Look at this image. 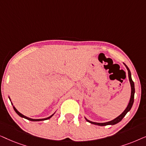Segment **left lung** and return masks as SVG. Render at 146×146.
Here are the masks:
<instances>
[{
  "label": "left lung",
  "instance_id": "obj_1",
  "mask_svg": "<svg viewBox=\"0 0 146 146\" xmlns=\"http://www.w3.org/2000/svg\"><path fill=\"white\" fill-rule=\"evenodd\" d=\"M124 64V63H123ZM125 67H126V68L127 70V72H128V77H129V82H130V84H131V98H130V100H129V102L128 104V105H127V106L126 108L124 111H123L122 113L120 114L119 115L118 117H117L116 118H115L114 119H113V120L111 121H108V122H105V123H97V122H93V121H91L88 120V119H86L87 121H88V122L92 123V124H95V125H100V126H104V125H114V124H116L118 122H119L121 119L123 118V117L125 116V114L128 112V111L130 110L131 107H132L133 106V101H134V94H135V88H134V83H133V82L132 80V79H131V72H130V70H129V69L128 68V67L125 64Z\"/></svg>",
  "mask_w": 146,
  "mask_h": 146
}]
</instances>
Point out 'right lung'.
<instances>
[{
	"label": "right lung",
	"instance_id": "add662e5",
	"mask_svg": "<svg viewBox=\"0 0 146 146\" xmlns=\"http://www.w3.org/2000/svg\"><path fill=\"white\" fill-rule=\"evenodd\" d=\"M9 99H10V98H9ZM10 100H11V99H10ZM13 108H14V110H15V111H16V113H17V114L19 115V116H21V117H24V118H25V119H29V120H30V121H43V120H46V119H48L50 118V117H51L52 116V115H54V114H52V115H50V117H46V118H44V119H32V118H30V117H27V116H25V115H24L22 114V113H20L19 111H18L17 109L15 108V106H13Z\"/></svg>",
	"mask_w": 146,
	"mask_h": 146
}]
</instances>
